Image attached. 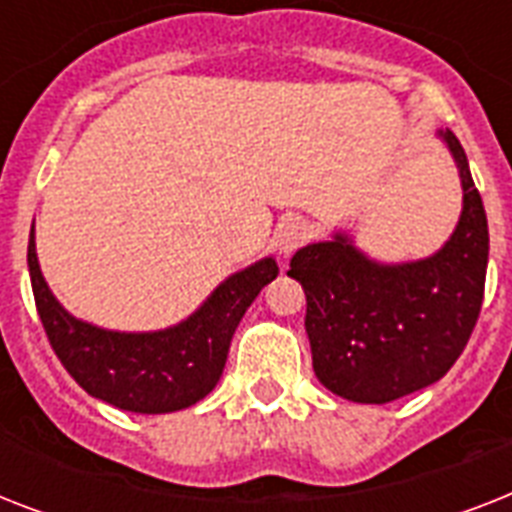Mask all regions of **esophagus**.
Here are the masks:
<instances>
[{"mask_svg":"<svg viewBox=\"0 0 512 512\" xmlns=\"http://www.w3.org/2000/svg\"><path fill=\"white\" fill-rule=\"evenodd\" d=\"M313 225L303 217H289L279 225V233H276V247L284 252V255H292L295 249H300L305 241H311Z\"/></svg>","mask_w":512,"mask_h":512,"instance_id":"obj_1","label":"esophagus"}]
</instances>
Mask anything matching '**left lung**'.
<instances>
[{
    "mask_svg": "<svg viewBox=\"0 0 512 512\" xmlns=\"http://www.w3.org/2000/svg\"><path fill=\"white\" fill-rule=\"evenodd\" d=\"M462 177L465 207L438 255L406 265L366 260L345 236L308 244L287 276L305 289V332L324 388L388 404L441 380L468 345L484 303L489 225L468 156L441 132Z\"/></svg>",
    "mask_w": 512,
    "mask_h": 512,
    "instance_id": "8db88e82",
    "label": "left lung"
}]
</instances>
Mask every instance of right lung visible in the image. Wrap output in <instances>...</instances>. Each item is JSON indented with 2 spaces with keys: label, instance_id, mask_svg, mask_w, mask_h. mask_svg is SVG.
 Segmentation results:
<instances>
[{
  "label": "right lung",
  "instance_id": "add662e5",
  "mask_svg": "<svg viewBox=\"0 0 512 512\" xmlns=\"http://www.w3.org/2000/svg\"><path fill=\"white\" fill-rule=\"evenodd\" d=\"M34 303L55 356L90 396L140 414L177 412L207 396L225 369L231 337L260 289L279 276L273 257L233 273L191 319L164 332H106L68 316L47 289L28 239Z\"/></svg>",
  "mask_w": 512,
  "mask_h": 512
}]
</instances>
